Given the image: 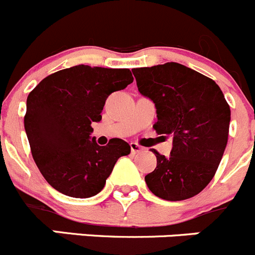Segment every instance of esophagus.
Here are the masks:
<instances>
[{"mask_svg":"<svg viewBox=\"0 0 255 255\" xmlns=\"http://www.w3.org/2000/svg\"><path fill=\"white\" fill-rule=\"evenodd\" d=\"M130 147H131V152H132V154H136V152H140L142 149H144V147L140 146V145L136 144V142H131V144H130Z\"/></svg>","mask_w":255,"mask_h":255,"instance_id":"esophagus-1","label":"esophagus"}]
</instances>
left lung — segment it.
I'll list each match as a JSON object with an SVG mask.
<instances>
[{
  "instance_id": "1",
  "label": "left lung",
  "mask_w": 255,
  "mask_h": 255,
  "mask_svg": "<svg viewBox=\"0 0 255 255\" xmlns=\"http://www.w3.org/2000/svg\"><path fill=\"white\" fill-rule=\"evenodd\" d=\"M140 94L155 104V131L173 139L165 157L145 176L154 195L179 202L199 194L214 178L228 142L230 108L220 87L184 65L166 62L132 69Z\"/></svg>"
}]
</instances>
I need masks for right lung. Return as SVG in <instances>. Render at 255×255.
Here are the masks:
<instances>
[{
  "mask_svg": "<svg viewBox=\"0 0 255 255\" xmlns=\"http://www.w3.org/2000/svg\"><path fill=\"white\" fill-rule=\"evenodd\" d=\"M132 81L129 69L79 65L48 75L28 94L23 123L31 154L53 189L72 198L96 195L119 157L130 154L123 139L99 146L90 134L108 96Z\"/></svg>",
  "mask_w": 255,
  "mask_h": 255,
  "instance_id": "1",
  "label": "right lung"
}]
</instances>
